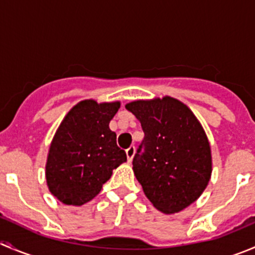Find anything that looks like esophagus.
Here are the masks:
<instances>
[{
	"label": "esophagus",
	"instance_id": "obj_1",
	"mask_svg": "<svg viewBox=\"0 0 255 255\" xmlns=\"http://www.w3.org/2000/svg\"><path fill=\"white\" fill-rule=\"evenodd\" d=\"M134 153H135V148L134 146H129V148L126 150V154H127V159L128 161H132L133 156H134Z\"/></svg>",
	"mask_w": 255,
	"mask_h": 255
}]
</instances>
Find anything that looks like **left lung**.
Here are the masks:
<instances>
[{"mask_svg": "<svg viewBox=\"0 0 255 255\" xmlns=\"http://www.w3.org/2000/svg\"><path fill=\"white\" fill-rule=\"evenodd\" d=\"M137 117L144 139L133 171L153 206L176 213L196 201L212 173L207 135L191 110L170 96L126 105Z\"/></svg>", "mask_w": 255, "mask_h": 255, "instance_id": "8db88e82", "label": "left lung"}]
</instances>
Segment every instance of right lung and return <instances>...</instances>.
I'll use <instances>...</instances> for the list:
<instances>
[{"instance_id":"obj_1","label":"right lung","mask_w":255,"mask_h":255,"mask_svg":"<svg viewBox=\"0 0 255 255\" xmlns=\"http://www.w3.org/2000/svg\"><path fill=\"white\" fill-rule=\"evenodd\" d=\"M120 101L84 100L64 117L49 148L45 177L49 191L63 204L81 206L101 191L113 169L127 161L110 121Z\"/></svg>"}]
</instances>
